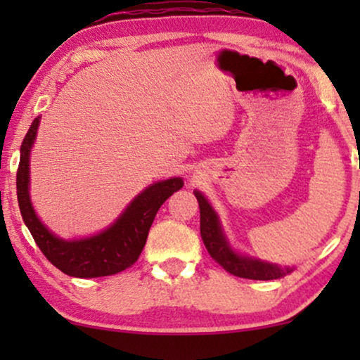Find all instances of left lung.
Listing matches in <instances>:
<instances>
[{"label":"left lung","instance_id":"obj_1","mask_svg":"<svg viewBox=\"0 0 360 360\" xmlns=\"http://www.w3.org/2000/svg\"><path fill=\"white\" fill-rule=\"evenodd\" d=\"M200 205V233L201 239L208 249L211 257L223 267L226 272L236 275L240 278L250 280H274L282 278L290 274L293 267H282V265L264 262V260L248 257L234 252L219 224V218L216 211L211 208L208 200L203 193L193 191Z\"/></svg>","mask_w":360,"mask_h":360}]
</instances>
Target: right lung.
Returning a JSON list of instances; mask_svg holds the SVG:
<instances>
[{"instance_id":"right-lung-1","label":"right lung","mask_w":360,"mask_h":360,"mask_svg":"<svg viewBox=\"0 0 360 360\" xmlns=\"http://www.w3.org/2000/svg\"><path fill=\"white\" fill-rule=\"evenodd\" d=\"M39 117L32 121L21 146L16 174L18 203L22 219L49 262L63 274L78 278L106 277L122 272L139 259L157 211L174 191L184 186L181 179H169L141 191L110 228L85 239L65 240L51 233L37 218L29 196V155L36 141Z\"/></svg>"}]
</instances>
